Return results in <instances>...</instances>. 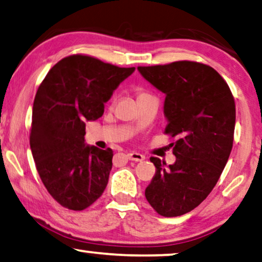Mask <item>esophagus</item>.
I'll return each mask as SVG.
<instances>
[{
  "mask_svg": "<svg viewBox=\"0 0 262 262\" xmlns=\"http://www.w3.org/2000/svg\"><path fill=\"white\" fill-rule=\"evenodd\" d=\"M127 158L129 160H134V162H142L145 159V157L141 155V153L138 152H129L127 153Z\"/></svg>",
  "mask_w": 262,
  "mask_h": 262,
  "instance_id": "esophagus-1",
  "label": "esophagus"
}]
</instances>
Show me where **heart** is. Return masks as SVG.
Listing matches in <instances>:
<instances>
[{
    "label": "heart",
    "mask_w": 262,
    "mask_h": 262,
    "mask_svg": "<svg viewBox=\"0 0 262 262\" xmlns=\"http://www.w3.org/2000/svg\"><path fill=\"white\" fill-rule=\"evenodd\" d=\"M142 95H146V93H141V95H140V96H142Z\"/></svg>",
    "instance_id": "obj_1"
}]
</instances>
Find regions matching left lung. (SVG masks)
Segmentation results:
<instances>
[{
    "label": "left lung",
    "mask_w": 262,
    "mask_h": 262,
    "mask_svg": "<svg viewBox=\"0 0 262 262\" xmlns=\"http://www.w3.org/2000/svg\"><path fill=\"white\" fill-rule=\"evenodd\" d=\"M142 78L165 95L166 134L177 137L176 162L156 157V175L145 190L163 217H179L211 193L228 162L235 132V100L225 80L210 66L190 61L138 67Z\"/></svg>",
    "instance_id": "8db88e82"
}]
</instances>
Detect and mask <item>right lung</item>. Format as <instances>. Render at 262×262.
<instances>
[{
    "mask_svg": "<svg viewBox=\"0 0 262 262\" xmlns=\"http://www.w3.org/2000/svg\"><path fill=\"white\" fill-rule=\"evenodd\" d=\"M135 71L73 55L52 67L34 97L30 145L37 171L58 204L73 211L91 206L105 190L113 149L86 145V122Z\"/></svg>",
    "mask_w": 262,
    "mask_h": 262,
    "instance_id": "obj_1",
    "label": "right lung"
}]
</instances>
